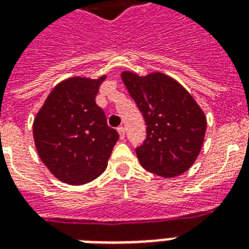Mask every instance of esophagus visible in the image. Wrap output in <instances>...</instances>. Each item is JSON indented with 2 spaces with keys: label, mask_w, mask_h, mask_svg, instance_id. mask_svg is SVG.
I'll return each instance as SVG.
<instances>
[{
  "label": "esophagus",
  "mask_w": 249,
  "mask_h": 249,
  "mask_svg": "<svg viewBox=\"0 0 249 249\" xmlns=\"http://www.w3.org/2000/svg\"><path fill=\"white\" fill-rule=\"evenodd\" d=\"M117 132L120 134V140H125V129L123 126H120V128L117 129Z\"/></svg>",
  "instance_id": "esophagus-1"
}]
</instances>
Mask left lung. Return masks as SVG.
<instances>
[{
  "mask_svg": "<svg viewBox=\"0 0 249 249\" xmlns=\"http://www.w3.org/2000/svg\"><path fill=\"white\" fill-rule=\"evenodd\" d=\"M121 79L147 125L146 140L136 148L140 163L160 177L185 173L204 142L203 109L181 84L164 73L138 76L124 71Z\"/></svg>",
  "mask_w": 249,
  "mask_h": 249,
  "instance_id": "obj_1",
  "label": "left lung"
}]
</instances>
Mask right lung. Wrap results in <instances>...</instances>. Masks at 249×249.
I'll return each mask as SVG.
<instances>
[{"label":"right lung","mask_w":249,"mask_h":249,"mask_svg":"<svg viewBox=\"0 0 249 249\" xmlns=\"http://www.w3.org/2000/svg\"><path fill=\"white\" fill-rule=\"evenodd\" d=\"M106 76L71 77L49 94L33 121V138L40 159L68 185H85L107 168L119 134L109 128L95 103Z\"/></svg>","instance_id":"add662e5"}]
</instances>
